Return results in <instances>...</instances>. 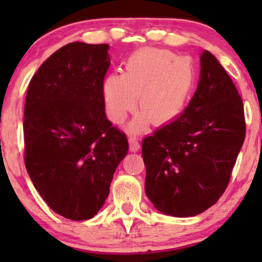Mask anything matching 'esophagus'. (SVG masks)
Segmentation results:
<instances>
[{
	"instance_id": "esophagus-1",
	"label": "esophagus",
	"mask_w": 262,
	"mask_h": 262,
	"mask_svg": "<svg viewBox=\"0 0 262 262\" xmlns=\"http://www.w3.org/2000/svg\"><path fill=\"white\" fill-rule=\"evenodd\" d=\"M128 141H129V150H130V151L135 152L140 149V143L138 141V139L135 137H129Z\"/></svg>"
}]
</instances>
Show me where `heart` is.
Here are the masks:
<instances>
[{
    "mask_svg": "<svg viewBox=\"0 0 262 262\" xmlns=\"http://www.w3.org/2000/svg\"><path fill=\"white\" fill-rule=\"evenodd\" d=\"M196 73L192 61L164 49H143L124 64V73H113L102 82L106 112L111 121L122 123L139 107L132 129L140 130L150 122L166 124L187 104ZM140 101H137V97Z\"/></svg>",
    "mask_w": 262,
    "mask_h": 262,
    "instance_id": "1",
    "label": "heart"
}]
</instances>
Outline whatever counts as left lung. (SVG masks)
I'll return each mask as SVG.
<instances>
[{"mask_svg":"<svg viewBox=\"0 0 262 262\" xmlns=\"http://www.w3.org/2000/svg\"><path fill=\"white\" fill-rule=\"evenodd\" d=\"M244 139L242 97L217 58L204 50L187 108L143 140L146 196L167 215L204 212L227 188Z\"/></svg>","mask_w":262,"mask_h":262,"instance_id":"left-lung-1","label":"left lung"}]
</instances>
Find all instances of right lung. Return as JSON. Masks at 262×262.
Masks as SVG:
<instances>
[{
    "instance_id": "1",
    "label": "right lung",
    "mask_w": 262,
    "mask_h": 262,
    "mask_svg": "<svg viewBox=\"0 0 262 262\" xmlns=\"http://www.w3.org/2000/svg\"><path fill=\"white\" fill-rule=\"evenodd\" d=\"M108 48L64 45L40 65L27 91V172L45 203L71 221L97 214L128 152L127 137L104 113Z\"/></svg>"
}]
</instances>
